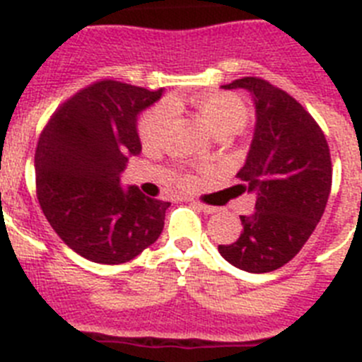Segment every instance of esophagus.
I'll use <instances>...</instances> for the list:
<instances>
[{
    "label": "esophagus",
    "mask_w": 362,
    "mask_h": 362,
    "mask_svg": "<svg viewBox=\"0 0 362 362\" xmlns=\"http://www.w3.org/2000/svg\"><path fill=\"white\" fill-rule=\"evenodd\" d=\"M193 205H194V207H198L200 211H204V213H207V214H211V213H214V211H216V207H211V205L200 204V202H193Z\"/></svg>",
    "instance_id": "obj_1"
}]
</instances>
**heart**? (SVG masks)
<instances>
[{
    "instance_id": "b5f03b06",
    "label": "heart",
    "mask_w": 362,
    "mask_h": 362,
    "mask_svg": "<svg viewBox=\"0 0 362 362\" xmlns=\"http://www.w3.org/2000/svg\"><path fill=\"white\" fill-rule=\"evenodd\" d=\"M180 99L169 97L168 103L153 104L146 110L136 122V133L144 146H158L162 142L169 122L173 119V110L180 106ZM189 106L194 110L202 124L214 136L234 135L242 132L249 122L250 112L242 97L230 92H211L189 100Z\"/></svg>"
}]
</instances>
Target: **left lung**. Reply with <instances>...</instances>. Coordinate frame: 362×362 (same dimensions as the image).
<instances>
[{
  "instance_id": "1",
  "label": "left lung",
  "mask_w": 362,
  "mask_h": 362,
  "mask_svg": "<svg viewBox=\"0 0 362 362\" xmlns=\"http://www.w3.org/2000/svg\"><path fill=\"white\" fill-rule=\"evenodd\" d=\"M223 88H245L256 106V128L240 169L238 194L254 193L256 207L240 216L242 234L218 245L247 272H272L291 262L314 233L332 187V158L323 129L301 104L262 77H242Z\"/></svg>"
}]
</instances>
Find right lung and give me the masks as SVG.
<instances>
[{
	"mask_svg": "<svg viewBox=\"0 0 362 362\" xmlns=\"http://www.w3.org/2000/svg\"><path fill=\"white\" fill-rule=\"evenodd\" d=\"M162 90L103 79L64 100L35 148V193L57 236L104 265L133 259L164 229L169 202L120 187L129 155L142 149L136 115Z\"/></svg>",
	"mask_w": 362,
	"mask_h": 362,
	"instance_id": "1",
	"label": "right lung"
}]
</instances>
